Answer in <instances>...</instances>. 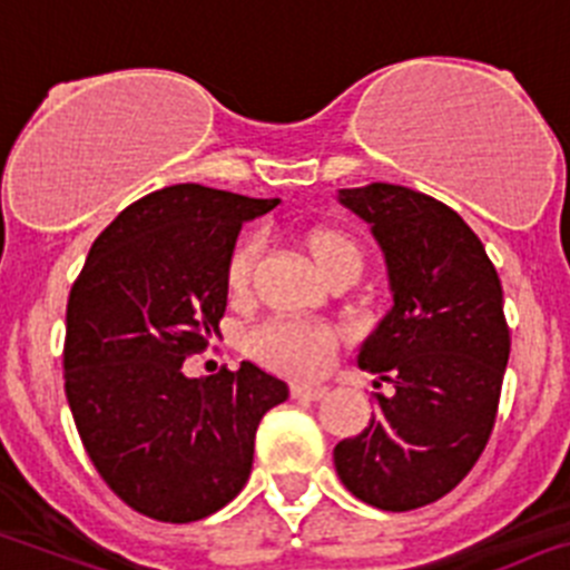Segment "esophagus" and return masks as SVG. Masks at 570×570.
<instances>
[{
    "instance_id": "1",
    "label": "esophagus",
    "mask_w": 570,
    "mask_h": 570,
    "mask_svg": "<svg viewBox=\"0 0 570 570\" xmlns=\"http://www.w3.org/2000/svg\"><path fill=\"white\" fill-rule=\"evenodd\" d=\"M291 395L305 401H320L327 395V387H322V384H291Z\"/></svg>"
}]
</instances>
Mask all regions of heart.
Returning a JSON list of instances; mask_svg holds the SVG:
<instances>
[{"mask_svg": "<svg viewBox=\"0 0 570 570\" xmlns=\"http://www.w3.org/2000/svg\"><path fill=\"white\" fill-rule=\"evenodd\" d=\"M259 248H263L259 234H245L234 245L226 268V282L232 294H245L248 291ZM311 250L325 276L331 271L342 268V265H358L362 268V254H358L356 243L344 237V234H316L311 239ZM336 347V327L316 320H296V316H271V320L250 327L248 336H245V350H248L254 362L274 370V373L291 375V379H316L320 373H325Z\"/></svg>", "mask_w": 570, "mask_h": 570, "instance_id": "1", "label": "heart"}]
</instances>
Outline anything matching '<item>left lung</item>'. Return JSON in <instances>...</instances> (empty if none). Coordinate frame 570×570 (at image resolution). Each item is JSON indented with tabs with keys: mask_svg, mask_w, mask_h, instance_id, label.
I'll use <instances>...</instances> for the list:
<instances>
[{
	"mask_svg": "<svg viewBox=\"0 0 570 570\" xmlns=\"http://www.w3.org/2000/svg\"><path fill=\"white\" fill-rule=\"evenodd\" d=\"M387 259L393 311L364 342L358 367L393 384L375 415L333 449L364 503L410 511L435 503L472 472L498 417L509 362L503 285L458 212L395 183L342 189Z\"/></svg>",
	"mask_w": 570,
	"mask_h": 570,
	"instance_id": "left-lung-1",
	"label": "left lung"
}]
</instances>
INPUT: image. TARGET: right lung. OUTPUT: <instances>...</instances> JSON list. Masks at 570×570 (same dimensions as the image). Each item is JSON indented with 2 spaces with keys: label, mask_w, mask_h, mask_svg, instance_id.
Wrapping results in <instances>:
<instances>
[{
  "label": "right lung",
  "mask_w": 570,
  "mask_h": 570,
  "mask_svg": "<svg viewBox=\"0 0 570 570\" xmlns=\"http://www.w3.org/2000/svg\"><path fill=\"white\" fill-rule=\"evenodd\" d=\"M274 200L177 183L124 208L92 243L67 302L65 390L92 466L129 509L195 523L232 503L254 435L288 384L257 364L189 379L228 305L245 220Z\"/></svg>",
  "instance_id": "right-lung-1"
}]
</instances>
